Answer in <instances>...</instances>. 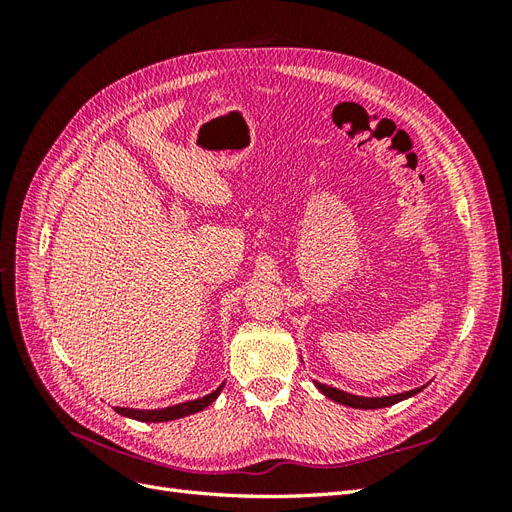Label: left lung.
Returning a JSON list of instances; mask_svg holds the SVG:
<instances>
[{
  "instance_id": "1",
  "label": "left lung",
  "mask_w": 512,
  "mask_h": 512,
  "mask_svg": "<svg viewBox=\"0 0 512 512\" xmlns=\"http://www.w3.org/2000/svg\"><path fill=\"white\" fill-rule=\"evenodd\" d=\"M314 384L318 386V391L322 395H327L329 399L337 401V404L342 406H350V408H359V410H376V408H389L393 404H399V401H404L408 397H414L416 393H421L425 386H418V389H412V391H404V393H397V395H384V397H363V395H352V393H346L342 389H335V386H329V384H322V382H316Z\"/></svg>"
}]
</instances>
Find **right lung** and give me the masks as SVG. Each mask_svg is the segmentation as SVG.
<instances>
[{"instance_id":"right-lung-1","label":"right lung","mask_w":512,"mask_h":512,"mask_svg":"<svg viewBox=\"0 0 512 512\" xmlns=\"http://www.w3.org/2000/svg\"><path fill=\"white\" fill-rule=\"evenodd\" d=\"M224 384H220L218 389L213 393L205 395V397H198L192 401H183V404H175V406H168V408H158V410H136V408H115V412H119L121 416H128L134 418V421H141V423H164V421H175V418H183V416H190L194 412L205 410L207 406H211L218 395L222 393Z\"/></svg>"}]
</instances>
